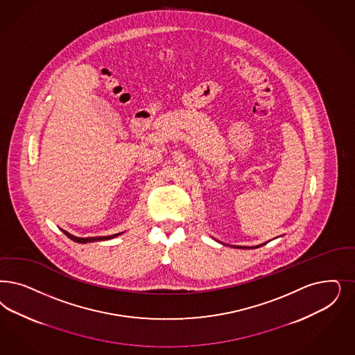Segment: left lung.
Here are the masks:
<instances>
[{
	"label": "left lung",
	"mask_w": 355,
	"mask_h": 355,
	"mask_svg": "<svg viewBox=\"0 0 355 355\" xmlns=\"http://www.w3.org/2000/svg\"><path fill=\"white\" fill-rule=\"evenodd\" d=\"M216 241H218V240H216ZM218 243H220V241H218ZM220 244H223V243H220ZM265 244H266V243H263V244L256 245V246H237V245H228V246H232V248H236V249H256V248H259V246H262V245Z\"/></svg>",
	"instance_id": "obj_1"
}]
</instances>
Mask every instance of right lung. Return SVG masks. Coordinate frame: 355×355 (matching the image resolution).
I'll return each mask as SVG.
<instances>
[{"label":"right lung","instance_id":"obj_1","mask_svg":"<svg viewBox=\"0 0 355 355\" xmlns=\"http://www.w3.org/2000/svg\"><path fill=\"white\" fill-rule=\"evenodd\" d=\"M62 231L71 240H73L74 243H78V244H87V243H94V241H106V240H110V239H114L116 236H121L123 233H115V234H111V236H99V237H77V236H73V234H71V233L67 232L64 230H62Z\"/></svg>","mask_w":355,"mask_h":355}]
</instances>
